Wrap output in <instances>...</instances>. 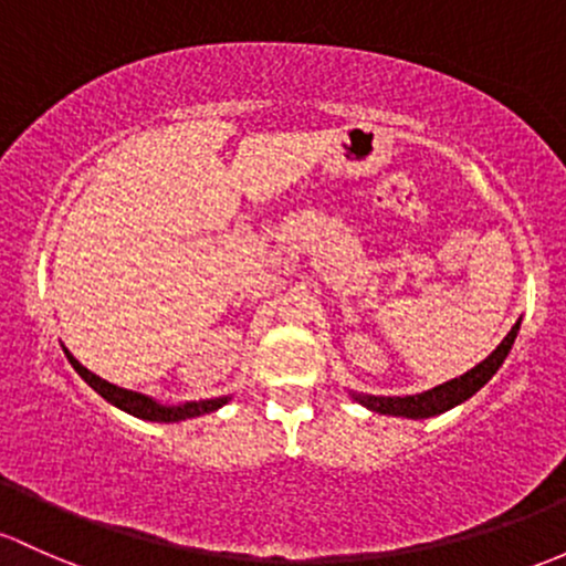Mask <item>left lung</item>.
Returning a JSON list of instances; mask_svg holds the SVG:
<instances>
[{
	"mask_svg": "<svg viewBox=\"0 0 566 566\" xmlns=\"http://www.w3.org/2000/svg\"><path fill=\"white\" fill-rule=\"evenodd\" d=\"M521 328V319L513 325V331L504 336V342L493 349L491 355L483 363H478L474 368H469L467 374L461 377L450 379V382L437 385V388L418 392V396H368V392H353V398L363 407L374 409L379 415H396V418H412V420H423V418H433V415H442L448 409L458 407L463 403L467 398H472L493 374L499 371L504 358L510 355L513 349L515 336H518Z\"/></svg>",
	"mask_w": 566,
	"mask_h": 566,
	"instance_id": "left-lung-1",
	"label": "left lung"
}]
</instances>
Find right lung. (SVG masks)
Instances as JSON below:
<instances>
[{"label": "right lung", "instance_id": "1", "mask_svg": "<svg viewBox=\"0 0 566 566\" xmlns=\"http://www.w3.org/2000/svg\"><path fill=\"white\" fill-rule=\"evenodd\" d=\"M64 355H67L70 366L81 374L83 382H86L88 388L97 390L105 401L113 403V407L124 409V412L135 415V418L140 420H154V423H178V420H189V418H200V415H208V412H217L219 407H224V403L230 401V396H222V398H206V401H187V403H178V407H168V403L154 401V398L143 396V392L118 388V385H111L108 379L97 377V374L88 371L86 366H81V363L70 355V349H64Z\"/></svg>", "mask_w": 566, "mask_h": 566}]
</instances>
